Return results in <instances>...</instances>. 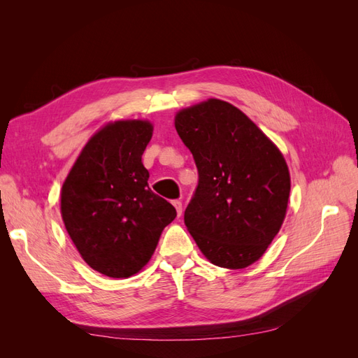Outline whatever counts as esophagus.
<instances>
[{
  "label": "esophagus",
  "mask_w": 358,
  "mask_h": 358,
  "mask_svg": "<svg viewBox=\"0 0 358 358\" xmlns=\"http://www.w3.org/2000/svg\"><path fill=\"white\" fill-rule=\"evenodd\" d=\"M173 206H175V208H176L178 216H180L182 215V201L180 200H175V201H173Z\"/></svg>",
  "instance_id": "1"
}]
</instances>
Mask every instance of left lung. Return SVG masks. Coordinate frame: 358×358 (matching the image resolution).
<instances>
[{"mask_svg":"<svg viewBox=\"0 0 358 358\" xmlns=\"http://www.w3.org/2000/svg\"><path fill=\"white\" fill-rule=\"evenodd\" d=\"M175 127L199 170L187 229L215 266L248 267L285 218L291 185L282 154L243 112L216 99L179 112Z\"/></svg>","mask_w":358,"mask_h":358,"instance_id":"8db88e82","label":"left lung"}]
</instances>
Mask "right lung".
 Returning <instances> with one entry per match:
<instances>
[{
    "instance_id": "obj_1",
    "label": "right lung",
    "mask_w": 358,
    "mask_h": 358,
    "mask_svg": "<svg viewBox=\"0 0 358 358\" xmlns=\"http://www.w3.org/2000/svg\"><path fill=\"white\" fill-rule=\"evenodd\" d=\"M146 121H117L92 136L61 191V213L82 258L110 278L148 264L176 209L150 191L142 155L152 137Z\"/></svg>"
}]
</instances>
